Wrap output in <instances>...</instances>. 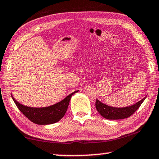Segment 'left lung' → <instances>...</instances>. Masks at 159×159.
<instances>
[{"label":"left lung","mask_w":159,"mask_h":159,"mask_svg":"<svg viewBox=\"0 0 159 159\" xmlns=\"http://www.w3.org/2000/svg\"><path fill=\"white\" fill-rule=\"evenodd\" d=\"M146 97H144L143 99L139 101L134 105L127 106L124 108H116L108 106L106 104L101 102L98 99L96 101V108L98 112L102 116L103 118L109 120H118L126 118L134 114L135 111L140 107L141 103L143 102Z\"/></svg>","instance_id":"obj_1"}]
</instances>
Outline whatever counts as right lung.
Listing matches in <instances>:
<instances>
[{
    "mask_svg": "<svg viewBox=\"0 0 159 159\" xmlns=\"http://www.w3.org/2000/svg\"><path fill=\"white\" fill-rule=\"evenodd\" d=\"M78 91L73 92L60 102L43 108H34L22 105L16 101L12 94L11 96L18 109L30 121L39 125H48L55 124L64 116L71 96Z\"/></svg>",
    "mask_w": 159,
    "mask_h": 159,
    "instance_id": "obj_1",
    "label": "right lung"
}]
</instances>
